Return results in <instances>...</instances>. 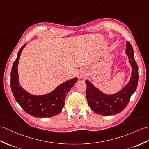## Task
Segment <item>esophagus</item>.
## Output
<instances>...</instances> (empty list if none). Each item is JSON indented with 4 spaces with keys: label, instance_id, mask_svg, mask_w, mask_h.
Segmentation results:
<instances>
[{
    "label": "esophagus",
    "instance_id": "1",
    "mask_svg": "<svg viewBox=\"0 0 149 149\" xmlns=\"http://www.w3.org/2000/svg\"><path fill=\"white\" fill-rule=\"evenodd\" d=\"M81 76H83V75H81Z\"/></svg>",
    "mask_w": 149,
    "mask_h": 149
}]
</instances>
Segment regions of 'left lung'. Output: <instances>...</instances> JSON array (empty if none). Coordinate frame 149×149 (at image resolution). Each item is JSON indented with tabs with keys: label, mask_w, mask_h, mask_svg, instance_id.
Instances as JSON below:
<instances>
[{
	"label": "left lung",
	"mask_w": 149,
	"mask_h": 149,
	"mask_svg": "<svg viewBox=\"0 0 149 149\" xmlns=\"http://www.w3.org/2000/svg\"><path fill=\"white\" fill-rule=\"evenodd\" d=\"M126 53L132 67L131 79L126 87L116 94L107 95L96 88L90 82L86 81L87 85L86 98L89 106L93 112L102 116L119 113L128 104L131 95L136 91L138 81V67L134 58L133 47L127 41Z\"/></svg>",
	"instance_id": "8db88e82"
}]
</instances>
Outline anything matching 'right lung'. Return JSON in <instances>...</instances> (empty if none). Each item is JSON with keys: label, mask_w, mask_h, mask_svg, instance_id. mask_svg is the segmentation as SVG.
<instances>
[{"label": "right lung", "mask_w": 149, "mask_h": 149, "mask_svg": "<svg viewBox=\"0 0 149 149\" xmlns=\"http://www.w3.org/2000/svg\"><path fill=\"white\" fill-rule=\"evenodd\" d=\"M25 46L24 44L19 49L11 72V88L14 97L24 111L29 115L40 118L55 116L63 108L67 93L78 79L75 77L62 83L47 95L34 96L29 94L22 88L18 81V64L21 53Z\"/></svg>", "instance_id": "obj_1"}]
</instances>
